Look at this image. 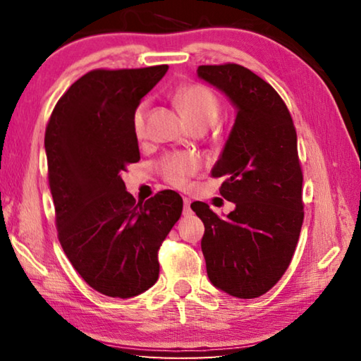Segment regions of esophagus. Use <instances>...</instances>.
I'll return each mask as SVG.
<instances>
[{
    "label": "esophagus",
    "instance_id": "esophagus-1",
    "mask_svg": "<svg viewBox=\"0 0 361 361\" xmlns=\"http://www.w3.org/2000/svg\"><path fill=\"white\" fill-rule=\"evenodd\" d=\"M183 205H185V207H183V212H185V213L191 212V199H188V197L183 199Z\"/></svg>",
    "mask_w": 361,
    "mask_h": 361
}]
</instances>
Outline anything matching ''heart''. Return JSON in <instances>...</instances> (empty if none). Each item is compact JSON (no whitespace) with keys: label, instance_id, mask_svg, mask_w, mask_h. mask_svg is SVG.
<instances>
[{"label":"heart","instance_id":"heart-1","mask_svg":"<svg viewBox=\"0 0 361 361\" xmlns=\"http://www.w3.org/2000/svg\"><path fill=\"white\" fill-rule=\"evenodd\" d=\"M175 100L183 113L194 126H210L218 119L221 103L216 94L207 85L200 82L181 84L175 92ZM146 113H148V102H140L132 116V129L137 137H143L146 127ZM161 173L169 185L175 188H185L192 178L200 166L199 159L186 152H172L162 159Z\"/></svg>","mask_w":361,"mask_h":361}]
</instances>
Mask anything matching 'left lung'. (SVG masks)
<instances>
[{
    "mask_svg": "<svg viewBox=\"0 0 361 361\" xmlns=\"http://www.w3.org/2000/svg\"><path fill=\"white\" fill-rule=\"evenodd\" d=\"M199 76L229 97L235 124L212 170L235 204L224 219L191 204L205 226L202 253L216 288L240 299L264 295L288 269L302 219V169L291 114L276 89L237 63L200 65Z\"/></svg>",
    "mask_w": 361,
    "mask_h": 361,
    "instance_id": "left-lung-1",
    "label": "left lung"
}]
</instances>
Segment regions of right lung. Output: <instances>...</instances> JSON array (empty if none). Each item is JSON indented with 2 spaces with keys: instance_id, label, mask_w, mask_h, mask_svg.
Returning a JSON list of instances; mask_svg holds the SVG:
<instances>
[{
  "instance_id": "obj_1",
  "label": "right lung",
  "mask_w": 361,
  "mask_h": 361,
  "mask_svg": "<svg viewBox=\"0 0 361 361\" xmlns=\"http://www.w3.org/2000/svg\"><path fill=\"white\" fill-rule=\"evenodd\" d=\"M167 65L92 70L60 97L46 126L59 240L85 283L132 298L159 277L157 253L183 212L175 191L137 202L121 173L140 161L132 116Z\"/></svg>"
}]
</instances>
